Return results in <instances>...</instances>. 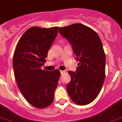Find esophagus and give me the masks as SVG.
Returning a JSON list of instances; mask_svg holds the SVG:
<instances>
[{"instance_id": "1", "label": "esophagus", "mask_w": 122, "mask_h": 122, "mask_svg": "<svg viewBox=\"0 0 122 122\" xmlns=\"http://www.w3.org/2000/svg\"><path fill=\"white\" fill-rule=\"evenodd\" d=\"M64 73H65V71H60V74H63Z\"/></svg>"}]
</instances>
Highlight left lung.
<instances>
[{
    "label": "left lung",
    "mask_w": 122,
    "mask_h": 122,
    "mask_svg": "<svg viewBox=\"0 0 122 122\" xmlns=\"http://www.w3.org/2000/svg\"><path fill=\"white\" fill-rule=\"evenodd\" d=\"M59 32L72 46L79 61L76 72L70 71L66 89L71 100L86 105L97 97L105 77L106 57L102 43L96 31L80 23L60 28Z\"/></svg>",
    "instance_id": "obj_1"
}]
</instances>
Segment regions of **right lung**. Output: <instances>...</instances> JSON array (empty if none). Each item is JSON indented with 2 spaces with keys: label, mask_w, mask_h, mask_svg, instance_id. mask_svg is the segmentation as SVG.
Here are the masks:
<instances>
[{
  "label": "right lung",
  "mask_w": 122,
  "mask_h": 122,
  "mask_svg": "<svg viewBox=\"0 0 122 122\" xmlns=\"http://www.w3.org/2000/svg\"><path fill=\"white\" fill-rule=\"evenodd\" d=\"M58 28H30L22 35L13 56V70L17 84L26 101L37 108L51 104L60 72L42 70Z\"/></svg>",
  "instance_id": "add662e5"
}]
</instances>
